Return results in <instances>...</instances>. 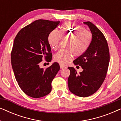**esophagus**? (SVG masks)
I'll use <instances>...</instances> for the list:
<instances>
[{"label": "esophagus", "instance_id": "esophagus-1", "mask_svg": "<svg viewBox=\"0 0 121 121\" xmlns=\"http://www.w3.org/2000/svg\"><path fill=\"white\" fill-rule=\"evenodd\" d=\"M60 68L61 69H64V68H65L66 67H65V66L62 65V64H60Z\"/></svg>", "mask_w": 121, "mask_h": 121}]
</instances>
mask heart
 <instances>
[{"instance_id": "1", "label": "heart", "mask_w": 121, "mask_h": 121, "mask_svg": "<svg viewBox=\"0 0 121 121\" xmlns=\"http://www.w3.org/2000/svg\"><path fill=\"white\" fill-rule=\"evenodd\" d=\"M63 39H70L66 46L67 49L60 50L54 54V60L62 65H65L74 55L80 57L85 53L91 42L92 34L79 25L66 22L59 31L57 30L51 31L48 40L51 48L56 50Z\"/></svg>"}]
</instances>
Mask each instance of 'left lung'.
Listing matches in <instances>:
<instances>
[{
	"mask_svg": "<svg viewBox=\"0 0 121 121\" xmlns=\"http://www.w3.org/2000/svg\"><path fill=\"white\" fill-rule=\"evenodd\" d=\"M92 34V40L87 50L73 61L83 69L77 74L73 67L68 80L69 90L78 96L85 97L96 92L103 83L108 70L110 52L108 44L104 34L90 21L84 22Z\"/></svg>",
	"mask_w": 121,
	"mask_h": 121,
	"instance_id": "left-lung-1",
	"label": "left lung"
}]
</instances>
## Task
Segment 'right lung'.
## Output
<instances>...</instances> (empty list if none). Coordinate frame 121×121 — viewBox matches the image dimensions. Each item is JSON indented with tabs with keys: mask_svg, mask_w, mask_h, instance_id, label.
I'll return each mask as SVG.
<instances>
[{
	"mask_svg": "<svg viewBox=\"0 0 121 121\" xmlns=\"http://www.w3.org/2000/svg\"><path fill=\"white\" fill-rule=\"evenodd\" d=\"M59 23L37 20L22 28L15 38L11 53L13 70L20 87L31 97L39 98L50 93L53 79L60 69L57 62L44 69L39 67L43 59L52 60L48 37Z\"/></svg>",
	"mask_w": 121,
	"mask_h": 121,
	"instance_id": "obj_1",
	"label": "right lung"
}]
</instances>
